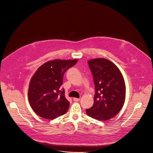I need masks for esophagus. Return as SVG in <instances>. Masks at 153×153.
<instances>
[{"label":"esophagus","mask_w":153,"mask_h":153,"mask_svg":"<svg viewBox=\"0 0 153 153\" xmlns=\"http://www.w3.org/2000/svg\"><path fill=\"white\" fill-rule=\"evenodd\" d=\"M73 100H74V102H78V101L80 100V99H79V98H75V97H74V98H73Z\"/></svg>","instance_id":"obj_1"}]
</instances>
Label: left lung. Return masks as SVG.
I'll use <instances>...</instances> for the list:
<instances>
[{"instance_id":"1","label":"left lung","mask_w":153,"mask_h":153,"mask_svg":"<svg viewBox=\"0 0 153 153\" xmlns=\"http://www.w3.org/2000/svg\"><path fill=\"white\" fill-rule=\"evenodd\" d=\"M95 86L94 103L86 109L90 117L107 120L117 115L123 106L126 87L122 73L116 65L106 59L88 61Z\"/></svg>"}]
</instances>
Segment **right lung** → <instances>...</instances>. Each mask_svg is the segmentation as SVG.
I'll list each match as a JSON object with an SVG mask.
<instances>
[{
	"instance_id": "add662e5",
	"label": "right lung",
	"mask_w": 153,
	"mask_h": 153,
	"mask_svg": "<svg viewBox=\"0 0 153 153\" xmlns=\"http://www.w3.org/2000/svg\"><path fill=\"white\" fill-rule=\"evenodd\" d=\"M77 60H53L40 66L32 77L28 100L34 111L42 118L53 120L67 112L70 102L61 87L64 73Z\"/></svg>"
}]
</instances>
